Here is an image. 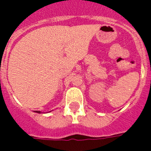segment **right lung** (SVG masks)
<instances>
[{"label":"right lung","mask_w":151,"mask_h":151,"mask_svg":"<svg viewBox=\"0 0 151 151\" xmlns=\"http://www.w3.org/2000/svg\"><path fill=\"white\" fill-rule=\"evenodd\" d=\"M35 113H41V111H38V110H35Z\"/></svg>","instance_id":"obj_1"}]
</instances>
